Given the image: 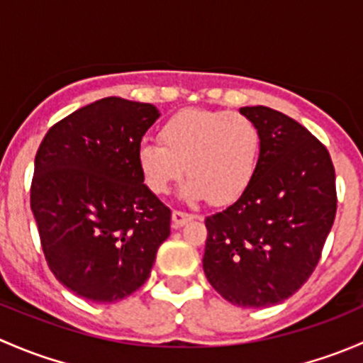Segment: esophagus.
Instances as JSON below:
<instances>
[{
	"label": "esophagus",
	"mask_w": 363,
	"mask_h": 363,
	"mask_svg": "<svg viewBox=\"0 0 363 363\" xmlns=\"http://www.w3.org/2000/svg\"><path fill=\"white\" fill-rule=\"evenodd\" d=\"M193 218H195V214H189V212L186 211H177V208H175V211L172 212V221H174L175 228H179V226H182L184 223H188L189 219Z\"/></svg>",
	"instance_id": "obj_1"
}]
</instances>
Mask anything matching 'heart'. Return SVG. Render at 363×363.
<instances>
[{"label": "heart", "instance_id": "obj_1", "mask_svg": "<svg viewBox=\"0 0 363 363\" xmlns=\"http://www.w3.org/2000/svg\"><path fill=\"white\" fill-rule=\"evenodd\" d=\"M262 152V131L251 117L228 111L184 108L160 128V142L138 147L147 188L163 195L184 174L188 200L207 196L211 203H232L251 184Z\"/></svg>", "mask_w": 363, "mask_h": 363}]
</instances>
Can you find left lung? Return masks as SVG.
<instances>
[{
  "label": "left lung",
  "mask_w": 363,
  "mask_h": 363,
  "mask_svg": "<svg viewBox=\"0 0 363 363\" xmlns=\"http://www.w3.org/2000/svg\"><path fill=\"white\" fill-rule=\"evenodd\" d=\"M262 131L251 184L225 211L205 218L203 272L242 307H269L311 277L337 211L335 168L307 128L269 107H242Z\"/></svg>",
  "instance_id": "obj_1"
}]
</instances>
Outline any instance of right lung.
I'll return each instance as SVG.
<instances>
[{
    "label": "right lung",
    "mask_w": 363,
    "mask_h": 363,
    "mask_svg": "<svg viewBox=\"0 0 363 363\" xmlns=\"http://www.w3.org/2000/svg\"><path fill=\"white\" fill-rule=\"evenodd\" d=\"M160 113L108 96L57 121L35 156L31 211L50 272L73 294L117 302L147 281L172 211L147 186L138 147Z\"/></svg>",
    "instance_id": "obj_1"
}]
</instances>
